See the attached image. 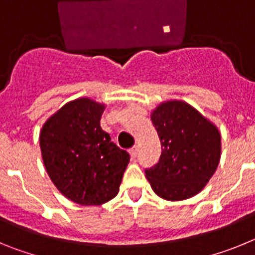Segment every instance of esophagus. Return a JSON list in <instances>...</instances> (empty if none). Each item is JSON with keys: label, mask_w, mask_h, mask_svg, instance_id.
Segmentation results:
<instances>
[{"label": "esophagus", "mask_w": 255, "mask_h": 255, "mask_svg": "<svg viewBox=\"0 0 255 255\" xmlns=\"http://www.w3.org/2000/svg\"><path fill=\"white\" fill-rule=\"evenodd\" d=\"M129 152H130V155H131L132 159H134L135 157H136V154H138V149H136V147H132Z\"/></svg>", "instance_id": "esophagus-1"}]
</instances>
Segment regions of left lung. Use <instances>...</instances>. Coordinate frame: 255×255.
Instances as JSON below:
<instances>
[{"label":"left lung","mask_w":255,"mask_h":255,"mask_svg":"<svg viewBox=\"0 0 255 255\" xmlns=\"http://www.w3.org/2000/svg\"><path fill=\"white\" fill-rule=\"evenodd\" d=\"M152 123L162 148L158 163L145 170L153 191L166 200L194 197L218 166L220 131L195 108L180 101L159 105Z\"/></svg>","instance_id":"8db88e82"}]
</instances>
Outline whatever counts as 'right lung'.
<instances>
[{
    "label": "right lung",
    "instance_id": "right-lung-1",
    "mask_svg": "<svg viewBox=\"0 0 255 255\" xmlns=\"http://www.w3.org/2000/svg\"><path fill=\"white\" fill-rule=\"evenodd\" d=\"M105 106L79 98L58 110L42 128L40 150L56 188L74 203L100 206L119 193L130 154L101 128Z\"/></svg>",
    "mask_w": 255,
    "mask_h": 255
}]
</instances>
